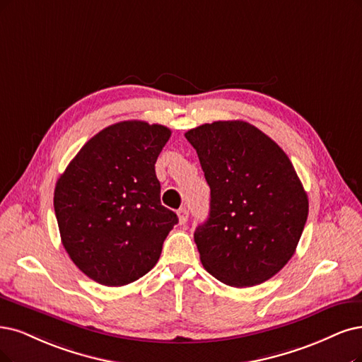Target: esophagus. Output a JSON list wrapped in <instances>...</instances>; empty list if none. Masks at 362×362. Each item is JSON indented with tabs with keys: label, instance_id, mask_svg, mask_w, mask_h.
I'll return each instance as SVG.
<instances>
[{
	"label": "esophagus",
	"instance_id": "34e87169",
	"mask_svg": "<svg viewBox=\"0 0 362 362\" xmlns=\"http://www.w3.org/2000/svg\"><path fill=\"white\" fill-rule=\"evenodd\" d=\"M177 216H179V223H180V225H185L186 222H188L189 213H188V210H186V209L183 207V209H180V210L177 211Z\"/></svg>",
	"mask_w": 362,
	"mask_h": 362
}]
</instances>
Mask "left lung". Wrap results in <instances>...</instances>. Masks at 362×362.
<instances>
[{
  "label": "left lung",
  "mask_w": 362,
  "mask_h": 362,
  "mask_svg": "<svg viewBox=\"0 0 362 362\" xmlns=\"http://www.w3.org/2000/svg\"><path fill=\"white\" fill-rule=\"evenodd\" d=\"M210 186V213L194 233L204 269L222 284L259 285L296 253L309 199L286 153L243 120L189 129Z\"/></svg>",
  "instance_id": "left-lung-1"
}]
</instances>
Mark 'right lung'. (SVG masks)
I'll return each mask as SVG.
<instances>
[{
    "label": "right lung",
    "instance_id": "right-lung-1",
    "mask_svg": "<svg viewBox=\"0 0 362 362\" xmlns=\"http://www.w3.org/2000/svg\"><path fill=\"white\" fill-rule=\"evenodd\" d=\"M171 131L124 120L93 136L57 182L62 245L88 277L124 286L149 273L179 222L160 204L155 163Z\"/></svg>",
    "mask_w": 362,
    "mask_h": 362
}]
</instances>
